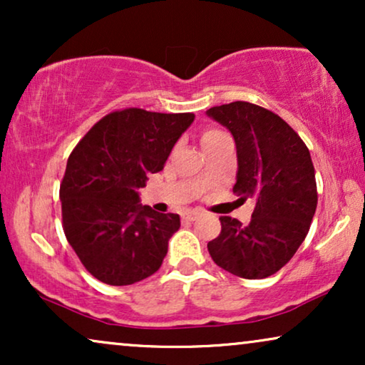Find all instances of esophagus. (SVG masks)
<instances>
[{"label": "esophagus", "instance_id": "1", "mask_svg": "<svg viewBox=\"0 0 365 365\" xmlns=\"http://www.w3.org/2000/svg\"><path fill=\"white\" fill-rule=\"evenodd\" d=\"M184 221H196V219L199 217V212L197 211H189L184 214Z\"/></svg>", "mask_w": 365, "mask_h": 365}]
</instances>
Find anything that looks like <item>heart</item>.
Returning a JSON list of instances; mask_svg holds the SVG:
<instances>
[{"mask_svg": "<svg viewBox=\"0 0 365 365\" xmlns=\"http://www.w3.org/2000/svg\"><path fill=\"white\" fill-rule=\"evenodd\" d=\"M217 134H221V131H217V129H206V131H204L202 136H201V143H202V144L207 143L209 139L216 138Z\"/></svg>", "mask_w": 365, "mask_h": 365, "instance_id": "1", "label": "heart"}]
</instances>
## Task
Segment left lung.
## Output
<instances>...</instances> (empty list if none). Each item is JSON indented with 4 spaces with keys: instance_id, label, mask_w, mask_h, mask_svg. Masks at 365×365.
Segmentation results:
<instances>
[{
    "instance_id": "left-lung-1",
    "label": "left lung",
    "mask_w": 365,
    "mask_h": 365,
    "mask_svg": "<svg viewBox=\"0 0 365 365\" xmlns=\"http://www.w3.org/2000/svg\"><path fill=\"white\" fill-rule=\"evenodd\" d=\"M206 114L236 141L232 191L254 197L251 222L222 216L221 234L207 242L212 261L244 279H264L286 266L306 239L317 207L312 159L299 134L266 108L234 101Z\"/></svg>"
}]
</instances>
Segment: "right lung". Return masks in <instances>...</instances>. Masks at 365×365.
Masks as SVG:
<instances>
[{
  "instance_id": "1",
  "label": "right lung",
  "mask_w": 365,
  "mask_h": 365,
  "mask_svg": "<svg viewBox=\"0 0 365 365\" xmlns=\"http://www.w3.org/2000/svg\"><path fill=\"white\" fill-rule=\"evenodd\" d=\"M192 113L128 108L104 116L69 154L59 199L63 229L86 271L109 286L153 276L181 226L178 214L139 202L149 174L163 171Z\"/></svg>"
}]
</instances>
